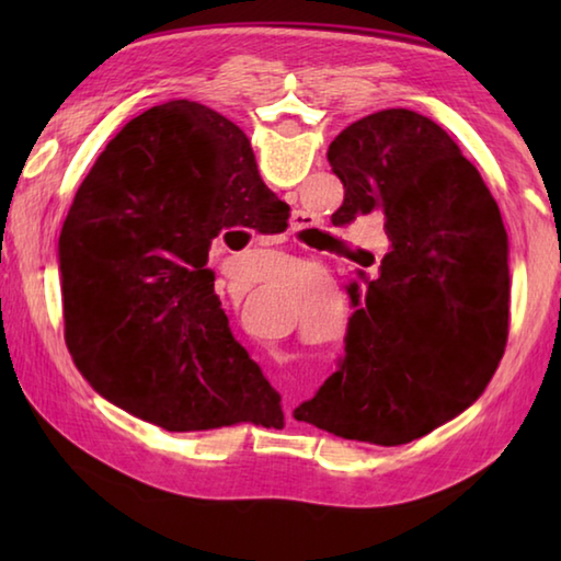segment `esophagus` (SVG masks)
I'll return each instance as SVG.
<instances>
[{
	"label": "esophagus",
	"mask_w": 561,
	"mask_h": 561,
	"mask_svg": "<svg viewBox=\"0 0 561 561\" xmlns=\"http://www.w3.org/2000/svg\"><path fill=\"white\" fill-rule=\"evenodd\" d=\"M309 225V217L304 215V213H297L294 215V230H301V227H307Z\"/></svg>",
	"instance_id": "34e87169"
}]
</instances>
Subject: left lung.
<instances>
[{
  "label": "left lung",
  "instance_id": "obj_1",
  "mask_svg": "<svg viewBox=\"0 0 561 561\" xmlns=\"http://www.w3.org/2000/svg\"><path fill=\"white\" fill-rule=\"evenodd\" d=\"M341 222L383 213L378 277L346 287L339 368L294 417L346 440L403 445L462 413L507 346L510 267L500 207L438 123L388 108L329 146Z\"/></svg>",
  "mask_w": 561,
  "mask_h": 561
}]
</instances>
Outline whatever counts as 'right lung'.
Returning <instances> with one entry per match:
<instances>
[{"mask_svg":"<svg viewBox=\"0 0 561 561\" xmlns=\"http://www.w3.org/2000/svg\"><path fill=\"white\" fill-rule=\"evenodd\" d=\"M279 203L250 138L203 103L168 101L126 123L59 237L64 336L83 378L173 433L284 425L207 270L217 234L274 220Z\"/></svg>","mask_w":561,"mask_h":561,"instance_id":"1","label":"right lung"}]
</instances>
